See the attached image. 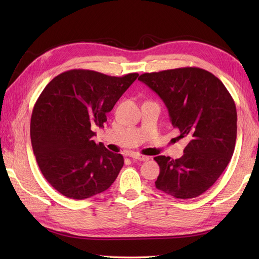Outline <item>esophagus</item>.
Masks as SVG:
<instances>
[{
    "instance_id": "34e87169",
    "label": "esophagus",
    "mask_w": 259,
    "mask_h": 259,
    "mask_svg": "<svg viewBox=\"0 0 259 259\" xmlns=\"http://www.w3.org/2000/svg\"><path fill=\"white\" fill-rule=\"evenodd\" d=\"M130 156L132 159H135V160H138V161H148L149 160V156L139 154V153H131Z\"/></svg>"
}]
</instances>
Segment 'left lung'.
<instances>
[{
	"mask_svg": "<svg viewBox=\"0 0 259 259\" xmlns=\"http://www.w3.org/2000/svg\"><path fill=\"white\" fill-rule=\"evenodd\" d=\"M139 81L165 104L179 138L189 143L179 159L159 155L155 187L176 199L199 197L228 165L237 139L236 104L223 82L195 67L144 73Z\"/></svg>",
	"mask_w": 259,
	"mask_h": 259,
	"instance_id": "8db88e82",
	"label": "left lung"
}]
</instances>
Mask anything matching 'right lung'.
<instances>
[{"instance_id":"add662e5","label":"right lung","mask_w":259,"mask_h":259,"mask_svg":"<svg viewBox=\"0 0 259 259\" xmlns=\"http://www.w3.org/2000/svg\"><path fill=\"white\" fill-rule=\"evenodd\" d=\"M137 76L73 69L45 86L31 115V144L43 176L62 195L91 198L119 175L122 154L94 142L93 127L104 126L107 113Z\"/></svg>"}]
</instances>
